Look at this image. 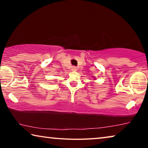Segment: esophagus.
<instances>
[{
  "label": "esophagus",
  "mask_w": 148,
  "mask_h": 148,
  "mask_svg": "<svg viewBox=\"0 0 148 148\" xmlns=\"http://www.w3.org/2000/svg\"><path fill=\"white\" fill-rule=\"evenodd\" d=\"M71 70H72V71H77V68L76 66H72V69H71Z\"/></svg>",
  "instance_id": "esophagus-1"
}]
</instances>
